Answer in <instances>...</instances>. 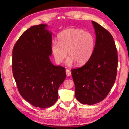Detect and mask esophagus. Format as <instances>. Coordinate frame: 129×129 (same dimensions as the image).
<instances>
[{"label":"esophagus","instance_id":"esophagus-1","mask_svg":"<svg viewBox=\"0 0 129 129\" xmlns=\"http://www.w3.org/2000/svg\"><path fill=\"white\" fill-rule=\"evenodd\" d=\"M66 74L67 76H70L71 75V72L69 69H66Z\"/></svg>","mask_w":129,"mask_h":129}]
</instances>
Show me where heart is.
I'll return each instance as SVG.
<instances>
[{"instance_id": "1", "label": "heart", "mask_w": 129, "mask_h": 129, "mask_svg": "<svg viewBox=\"0 0 129 129\" xmlns=\"http://www.w3.org/2000/svg\"><path fill=\"white\" fill-rule=\"evenodd\" d=\"M58 43L54 42L51 51L57 64L64 61L68 54L69 56L67 64L76 62L83 65L88 62L93 55L95 40L90 33L78 28H69L62 30L57 35Z\"/></svg>"}]
</instances>
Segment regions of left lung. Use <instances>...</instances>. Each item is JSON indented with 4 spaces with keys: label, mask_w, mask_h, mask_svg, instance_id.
<instances>
[{
    "label": "left lung",
    "mask_w": 129,
    "mask_h": 129,
    "mask_svg": "<svg viewBox=\"0 0 129 129\" xmlns=\"http://www.w3.org/2000/svg\"><path fill=\"white\" fill-rule=\"evenodd\" d=\"M95 34L93 55L79 68L72 69L75 97L82 104L94 105L105 99L116 78L118 55L113 38L99 24L91 21Z\"/></svg>",
    "instance_id": "8db88e82"
}]
</instances>
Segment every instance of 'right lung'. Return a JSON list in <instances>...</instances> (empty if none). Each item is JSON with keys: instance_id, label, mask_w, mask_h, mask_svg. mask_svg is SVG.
Returning <instances> with one entry per match:
<instances>
[{"instance_id": "obj_1", "label": "right lung", "mask_w": 129, "mask_h": 129, "mask_svg": "<svg viewBox=\"0 0 129 129\" xmlns=\"http://www.w3.org/2000/svg\"><path fill=\"white\" fill-rule=\"evenodd\" d=\"M48 25L30 27L21 35L12 52L13 75L20 95L41 109L53 105L66 78L65 68L51 62L52 35Z\"/></svg>"}]
</instances>
